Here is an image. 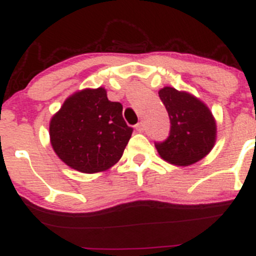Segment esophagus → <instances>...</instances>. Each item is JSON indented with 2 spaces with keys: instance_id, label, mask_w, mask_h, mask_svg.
Segmentation results:
<instances>
[{
  "instance_id": "34e87169",
  "label": "esophagus",
  "mask_w": 256,
  "mask_h": 256,
  "mask_svg": "<svg viewBox=\"0 0 256 256\" xmlns=\"http://www.w3.org/2000/svg\"><path fill=\"white\" fill-rule=\"evenodd\" d=\"M136 130H138V132H144V122H138V125H136Z\"/></svg>"
}]
</instances>
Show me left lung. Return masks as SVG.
<instances>
[{"mask_svg": "<svg viewBox=\"0 0 256 256\" xmlns=\"http://www.w3.org/2000/svg\"><path fill=\"white\" fill-rule=\"evenodd\" d=\"M158 96L171 124L168 138L154 142L160 156L178 166H188L202 160L216 141V121L212 112L197 98L174 88H164Z\"/></svg>", "mask_w": 256, "mask_h": 256, "instance_id": "obj_1", "label": "left lung"}]
</instances>
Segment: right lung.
I'll return each mask as SVG.
<instances>
[{"instance_id":"1","label":"right lung","mask_w":256,"mask_h":256,"mask_svg":"<svg viewBox=\"0 0 256 256\" xmlns=\"http://www.w3.org/2000/svg\"><path fill=\"white\" fill-rule=\"evenodd\" d=\"M132 131L122 118V105L110 102L102 88L68 98L49 126L52 146L59 158L84 174L105 171L115 164Z\"/></svg>"}]
</instances>
